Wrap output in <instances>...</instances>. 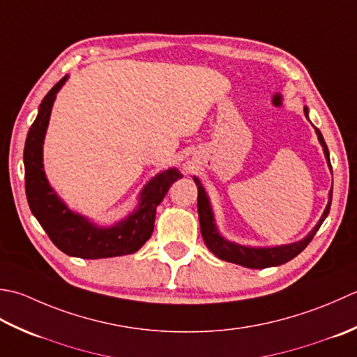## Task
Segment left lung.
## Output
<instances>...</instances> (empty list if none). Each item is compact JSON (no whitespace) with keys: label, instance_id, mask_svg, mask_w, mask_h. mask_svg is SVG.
I'll return each mask as SVG.
<instances>
[{"label":"left lung","instance_id":"obj_1","mask_svg":"<svg viewBox=\"0 0 357 357\" xmlns=\"http://www.w3.org/2000/svg\"><path fill=\"white\" fill-rule=\"evenodd\" d=\"M305 117L308 119V107H303ZM310 120V119H308ZM317 134V140L322 144L324 154L326 158V163H328V168L331 169V163H330V152L328 148H326V143L322 137V132L319 130L316 126H312ZM195 185H197L199 189V195H197V211H199V220H200V231H202V237L205 240V245L208 246V250L214 254L215 257H219L222 260L231 261V264H237L242 265L245 268H252V270H261V268H270V266H279L287 264L291 259H294L297 254H301L305 248H307L308 243L314 237L317 229L321 228V225L326 219V215L330 213V206H331V197H333V189H330L328 194V205H326L324 214L319 222L316 223V227L312 228L307 236H305L299 242L294 243H288V245H279V246H246V245H238L236 242H229L228 238H225L219 228L215 225L214 219V213L213 208H211V202L208 194L203 188L202 181L194 177Z\"/></svg>","mask_w":357,"mask_h":357}]
</instances>
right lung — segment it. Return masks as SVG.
<instances>
[{
	"label": "right lung",
	"mask_w": 357,
	"mask_h": 357,
	"mask_svg": "<svg viewBox=\"0 0 357 357\" xmlns=\"http://www.w3.org/2000/svg\"><path fill=\"white\" fill-rule=\"evenodd\" d=\"M68 82L63 77L43 98L38 115L27 132L24 144L26 195L35 219L47 232L58 250L72 257L106 259L134 254L152 236L155 209L174 181L183 177L177 168H169L152 177L138 195V205L125 219L100 227L87 217L74 213L58 195L43 165V144L49 126L50 112L58 91Z\"/></svg>",
	"instance_id": "obj_1"
}]
</instances>
